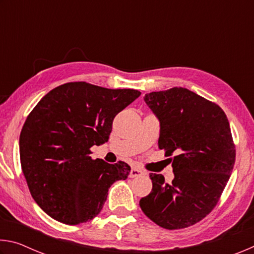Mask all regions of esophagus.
Listing matches in <instances>:
<instances>
[{"mask_svg":"<svg viewBox=\"0 0 254 254\" xmlns=\"http://www.w3.org/2000/svg\"><path fill=\"white\" fill-rule=\"evenodd\" d=\"M144 173L141 169L139 168H135V167H133L130 171V177L131 178H134V177H139V176H142Z\"/></svg>","mask_w":254,"mask_h":254,"instance_id":"obj_1","label":"esophagus"}]
</instances>
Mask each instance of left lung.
I'll return each mask as SVG.
<instances>
[{"label": "left lung", "mask_w": 254, "mask_h": 254, "mask_svg": "<svg viewBox=\"0 0 254 254\" xmlns=\"http://www.w3.org/2000/svg\"><path fill=\"white\" fill-rule=\"evenodd\" d=\"M160 121L158 147L173 163L175 178L150 174L152 190L140 199L150 220L167 230L191 226L212 212L229 182L235 144L229 120L216 103L187 88L145 94Z\"/></svg>", "instance_id": "obj_1"}]
</instances>
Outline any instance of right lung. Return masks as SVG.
<instances>
[{
  "instance_id": "obj_1",
  "label": "right lung",
  "mask_w": 254,
  "mask_h": 254,
  "mask_svg": "<svg viewBox=\"0 0 254 254\" xmlns=\"http://www.w3.org/2000/svg\"><path fill=\"white\" fill-rule=\"evenodd\" d=\"M140 95L71 81L30 112L20 134L21 168L32 198L50 217L68 225L91 221L113 183L127 178V163L92 159L91 148L109 141L115 115Z\"/></svg>"
}]
</instances>
